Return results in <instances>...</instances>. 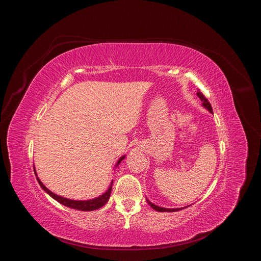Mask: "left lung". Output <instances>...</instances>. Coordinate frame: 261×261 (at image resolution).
<instances>
[{
	"label": "left lung",
	"mask_w": 261,
	"mask_h": 261,
	"mask_svg": "<svg viewBox=\"0 0 261 261\" xmlns=\"http://www.w3.org/2000/svg\"><path fill=\"white\" fill-rule=\"evenodd\" d=\"M197 96H198V98L201 100V102H202V106H204L210 113H212L213 114V108H212V105H211V103L208 102V100L204 97V95L199 91V92H197ZM146 202L150 204V206L152 207V208H154L155 211H157V212H177V211H180V210H182V207L181 208H165V207H161V206H158V205H156V204H154V203H152L150 200H147L146 199ZM185 208V207H184Z\"/></svg>",
	"instance_id": "8db88e82"
}]
</instances>
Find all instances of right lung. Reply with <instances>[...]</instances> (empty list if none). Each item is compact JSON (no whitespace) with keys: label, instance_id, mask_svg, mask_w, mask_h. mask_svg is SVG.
I'll return each mask as SVG.
<instances>
[{"label":"right lung","instance_id":"obj_1","mask_svg":"<svg viewBox=\"0 0 261 261\" xmlns=\"http://www.w3.org/2000/svg\"><path fill=\"white\" fill-rule=\"evenodd\" d=\"M125 156L121 157L117 163L116 166H118L122 160H124ZM35 168V167H34ZM35 171V174H36V170L34 169ZM37 175V174H36ZM37 180H38L39 185L41 186V188L48 194L50 195L54 199H56L58 202H60L61 204L67 206V207H71V208H74V210H80V211H85V212H89V211H95V210H98L100 207H102L109 199L110 197V193H111V189H113V182L114 180L111 181L110 186L108 190L103 193L102 195H100L99 197H96V198H93V199H89V200H72V199H68V198H65V197H62L60 195H57L55 193H53L50 190H48L45 186L42 184V181L37 177Z\"/></svg>","mask_w":261,"mask_h":261}]
</instances>
